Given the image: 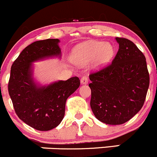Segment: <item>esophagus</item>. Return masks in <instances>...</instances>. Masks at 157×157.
<instances>
[{"instance_id":"obj_1","label":"esophagus","mask_w":157,"mask_h":157,"mask_svg":"<svg viewBox=\"0 0 157 157\" xmlns=\"http://www.w3.org/2000/svg\"><path fill=\"white\" fill-rule=\"evenodd\" d=\"M88 82V78L87 76H83L82 78H81V83L82 85H86Z\"/></svg>"}]
</instances>
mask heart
<instances>
[{
	"mask_svg": "<svg viewBox=\"0 0 157 157\" xmlns=\"http://www.w3.org/2000/svg\"><path fill=\"white\" fill-rule=\"evenodd\" d=\"M114 54V46L103 41H90L74 48L71 59L75 64L85 66L94 60V67L99 69L108 64Z\"/></svg>",
	"mask_w": 157,
	"mask_h": 157,
	"instance_id": "b5f03b06",
	"label": "heart"
}]
</instances>
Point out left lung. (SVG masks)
<instances>
[{
  "instance_id": "8db88e82",
  "label": "left lung",
  "mask_w": 157,
  "mask_h": 157,
  "mask_svg": "<svg viewBox=\"0 0 157 157\" xmlns=\"http://www.w3.org/2000/svg\"><path fill=\"white\" fill-rule=\"evenodd\" d=\"M117 53L107 67L89 75L90 105L96 118L122 124L142 108L150 84L146 58L131 40L116 37Z\"/></svg>"
}]
</instances>
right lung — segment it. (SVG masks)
I'll return each mask as SVG.
<instances>
[{
	"instance_id": "add662e5",
	"label": "right lung",
	"mask_w": 157,
	"mask_h": 157,
	"mask_svg": "<svg viewBox=\"0 0 157 157\" xmlns=\"http://www.w3.org/2000/svg\"><path fill=\"white\" fill-rule=\"evenodd\" d=\"M59 42V39H47L31 43L10 69L8 91L15 112L24 123L38 131H50L61 123L66 100L80 85L76 76L47 85L34 80L33 63L52 57L61 58Z\"/></svg>"
}]
</instances>
